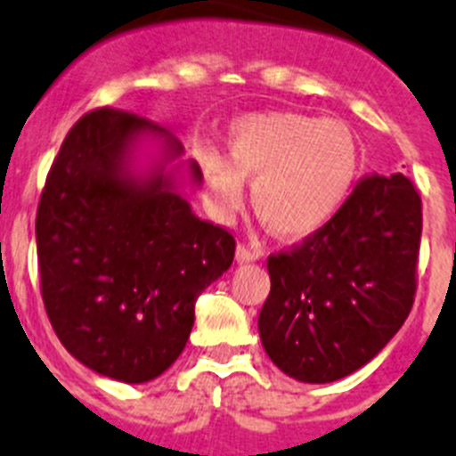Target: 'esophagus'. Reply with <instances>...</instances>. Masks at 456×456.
Masks as SVG:
<instances>
[{
    "label": "esophagus",
    "instance_id": "34e87169",
    "mask_svg": "<svg viewBox=\"0 0 456 456\" xmlns=\"http://www.w3.org/2000/svg\"><path fill=\"white\" fill-rule=\"evenodd\" d=\"M263 256V251L257 247H253V244H237V260L240 263H251V260H257V257Z\"/></svg>",
    "mask_w": 456,
    "mask_h": 456
}]
</instances>
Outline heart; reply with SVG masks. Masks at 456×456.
<instances>
[{
  "label": "heart",
  "instance_id": "1",
  "mask_svg": "<svg viewBox=\"0 0 456 456\" xmlns=\"http://www.w3.org/2000/svg\"><path fill=\"white\" fill-rule=\"evenodd\" d=\"M225 146L228 159L196 151L215 212H235L241 178H253V209L281 237L322 228L347 200L361 168V146L347 123L299 111L244 116L231 125Z\"/></svg>",
  "mask_w": 456,
  "mask_h": 456
}]
</instances>
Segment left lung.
<instances>
[{
	"instance_id": "1",
	"label": "left lung",
	"mask_w": 456,
	"mask_h": 456,
	"mask_svg": "<svg viewBox=\"0 0 456 456\" xmlns=\"http://www.w3.org/2000/svg\"><path fill=\"white\" fill-rule=\"evenodd\" d=\"M420 235V191L395 173L365 178L322 228L272 253L257 329L273 363L326 384L372 361L413 308Z\"/></svg>"
}]
</instances>
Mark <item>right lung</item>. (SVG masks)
<instances>
[{
  "label": "right lung",
  "mask_w": 456,
  "mask_h": 456,
  "mask_svg": "<svg viewBox=\"0 0 456 456\" xmlns=\"http://www.w3.org/2000/svg\"><path fill=\"white\" fill-rule=\"evenodd\" d=\"M143 130L168 134L123 109L84 114L52 162L36 212L52 329L86 368L125 384L171 368L191 333L193 305L235 257L232 232L191 215L162 173L125 175L127 143ZM180 151L168 136V155Z\"/></svg>",
  "instance_id": "add662e5"
}]
</instances>
